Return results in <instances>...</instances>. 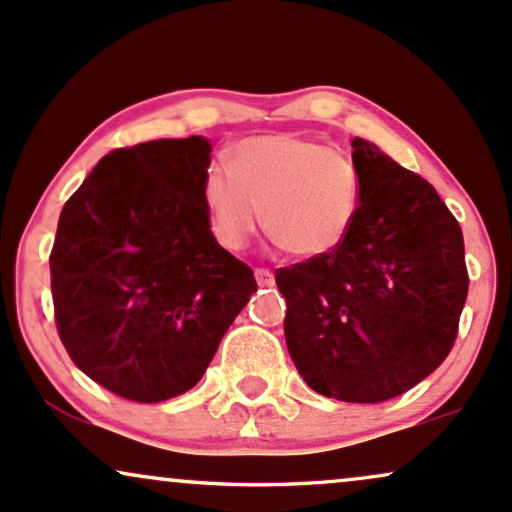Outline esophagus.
Here are the masks:
<instances>
[{
  "label": "esophagus",
  "mask_w": 512,
  "mask_h": 512,
  "mask_svg": "<svg viewBox=\"0 0 512 512\" xmlns=\"http://www.w3.org/2000/svg\"><path fill=\"white\" fill-rule=\"evenodd\" d=\"M254 275H256L258 287H273V285H275L273 270H268V268H256Z\"/></svg>",
  "instance_id": "34e87169"
}]
</instances>
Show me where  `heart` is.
<instances>
[{"label": "heart", "mask_w": 512, "mask_h": 512, "mask_svg": "<svg viewBox=\"0 0 512 512\" xmlns=\"http://www.w3.org/2000/svg\"><path fill=\"white\" fill-rule=\"evenodd\" d=\"M210 230L237 251L258 225L280 249L299 258L328 256L345 242L359 203L362 177L347 153L314 138L273 134L239 141L232 162L213 160L203 174Z\"/></svg>", "instance_id": "1"}]
</instances>
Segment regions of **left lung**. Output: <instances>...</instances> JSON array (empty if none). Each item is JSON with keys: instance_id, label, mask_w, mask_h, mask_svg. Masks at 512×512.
<instances>
[{"instance_id": "8db88e82", "label": "left lung", "mask_w": 512, "mask_h": 512, "mask_svg": "<svg viewBox=\"0 0 512 512\" xmlns=\"http://www.w3.org/2000/svg\"><path fill=\"white\" fill-rule=\"evenodd\" d=\"M362 203L328 256L275 270L287 350L306 386L342 402H383L436 371L467 299L458 220L424 177L352 141Z\"/></svg>"}]
</instances>
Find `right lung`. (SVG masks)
Listing matches in <instances>:
<instances>
[{
  "label": "right lung",
  "mask_w": 512,
  "mask_h": 512,
  "mask_svg": "<svg viewBox=\"0 0 512 512\" xmlns=\"http://www.w3.org/2000/svg\"><path fill=\"white\" fill-rule=\"evenodd\" d=\"M203 136L107 153L59 215L54 321L71 362L110 393L162 402L194 388L254 294V270L215 242Z\"/></svg>",
  "instance_id": "obj_1"
}]
</instances>
